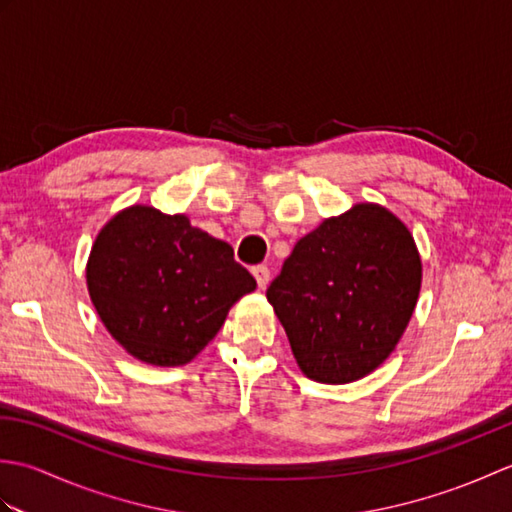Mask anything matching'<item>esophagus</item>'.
I'll use <instances>...</instances> for the list:
<instances>
[{
    "mask_svg": "<svg viewBox=\"0 0 512 512\" xmlns=\"http://www.w3.org/2000/svg\"><path fill=\"white\" fill-rule=\"evenodd\" d=\"M253 275L257 279V286L264 290L268 286V281H270V268L268 266H255L253 268Z\"/></svg>",
    "mask_w": 512,
    "mask_h": 512,
    "instance_id": "obj_1",
    "label": "esophagus"
}]
</instances>
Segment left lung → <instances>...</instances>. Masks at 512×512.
I'll use <instances>...</instances> for the list:
<instances>
[{
	"instance_id": "obj_1",
	"label": "left lung",
	"mask_w": 512,
	"mask_h": 512,
	"mask_svg": "<svg viewBox=\"0 0 512 512\" xmlns=\"http://www.w3.org/2000/svg\"><path fill=\"white\" fill-rule=\"evenodd\" d=\"M422 262L409 228L354 204L301 237L266 290L308 378L345 385L394 352L416 308Z\"/></svg>"
}]
</instances>
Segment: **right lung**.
<instances>
[{
	"label": "right lung",
	"instance_id": "add662e5",
	"mask_svg": "<svg viewBox=\"0 0 512 512\" xmlns=\"http://www.w3.org/2000/svg\"><path fill=\"white\" fill-rule=\"evenodd\" d=\"M90 299L114 339L158 367L187 365L220 332L235 301L257 288L231 244L134 204L96 235L85 268Z\"/></svg>",
	"mask_w": 512,
	"mask_h": 512
}]
</instances>
